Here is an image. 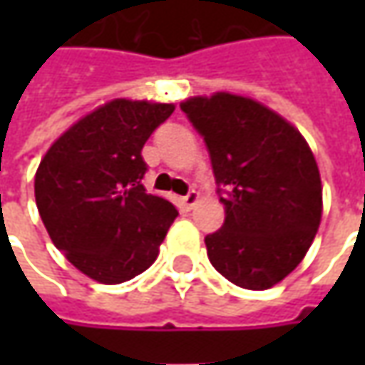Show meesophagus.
Here are the masks:
<instances>
[{"mask_svg":"<svg viewBox=\"0 0 365 365\" xmlns=\"http://www.w3.org/2000/svg\"><path fill=\"white\" fill-rule=\"evenodd\" d=\"M197 201H199V195H197L195 190H190V192H187L185 197H180V203H182L185 209H190V207L197 203Z\"/></svg>","mask_w":365,"mask_h":365,"instance_id":"34e87169","label":"esophagus"}]
</instances>
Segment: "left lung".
<instances>
[{"mask_svg": "<svg viewBox=\"0 0 365 365\" xmlns=\"http://www.w3.org/2000/svg\"><path fill=\"white\" fill-rule=\"evenodd\" d=\"M180 109L203 135L225 207L221 230L205 237L213 268L250 290L278 284L301 264L321 223L311 148L294 125L247 97H190Z\"/></svg>", "mask_w": 365, "mask_h": 365, "instance_id": "8db88e82", "label": "left lung"}]
</instances>
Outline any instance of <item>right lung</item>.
Returning <instances> with one entry per match:
<instances>
[{
  "mask_svg": "<svg viewBox=\"0 0 365 365\" xmlns=\"http://www.w3.org/2000/svg\"><path fill=\"white\" fill-rule=\"evenodd\" d=\"M173 111V103L113 99L68 128L36 170L52 244L97 282L120 284L150 268L178 215L142 185V148Z\"/></svg>",
  "mask_w": 365,
  "mask_h": 365,
  "instance_id": "obj_1",
  "label": "right lung"
}]
</instances>
